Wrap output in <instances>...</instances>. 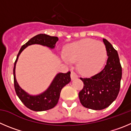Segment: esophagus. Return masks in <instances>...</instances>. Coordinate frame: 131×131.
<instances>
[{
	"instance_id": "obj_1",
	"label": "esophagus",
	"mask_w": 131,
	"mask_h": 131,
	"mask_svg": "<svg viewBox=\"0 0 131 131\" xmlns=\"http://www.w3.org/2000/svg\"><path fill=\"white\" fill-rule=\"evenodd\" d=\"M76 78H78V75H77V74L75 73V71H74V70H72L71 71V79L73 80V79H76Z\"/></svg>"
}]
</instances>
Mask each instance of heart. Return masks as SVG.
<instances>
[{
  "label": "heart",
  "instance_id": "heart-1",
  "mask_svg": "<svg viewBox=\"0 0 131 131\" xmlns=\"http://www.w3.org/2000/svg\"><path fill=\"white\" fill-rule=\"evenodd\" d=\"M107 54L105 45L91 39L73 42L65 50L66 59L70 62L78 61L79 71L85 75L98 71L105 61Z\"/></svg>",
  "mask_w": 131,
  "mask_h": 131
}]
</instances>
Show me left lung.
<instances>
[{
  "instance_id": "obj_1",
  "label": "left lung",
  "mask_w": 131,
  "mask_h": 131,
  "mask_svg": "<svg viewBox=\"0 0 131 131\" xmlns=\"http://www.w3.org/2000/svg\"><path fill=\"white\" fill-rule=\"evenodd\" d=\"M107 48L105 66L90 78H80L83 88L79 92L81 103L83 107L93 110L108 107L116 99L122 75V68L117 51L107 40L103 39Z\"/></svg>"
}]
</instances>
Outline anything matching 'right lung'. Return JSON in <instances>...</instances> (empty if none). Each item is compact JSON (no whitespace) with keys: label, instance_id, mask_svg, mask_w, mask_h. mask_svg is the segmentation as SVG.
Here are the masks:
<instances>
[{"label":"right lung","instance_id":"right-lung-1","mask_svg":"<svg viewBox=\"0 0 131 131\" xmlns=\"http://www.w3.org/2000/svg\"><path fill=\"white\" fill-rule=\"evenodd\" d=\"M58 41L57 37H52L46 34H39L31 38L25 45H23L17 56L13 68V79L15 92L23 104L34 111H44L51 109L57 105L60 96L61 89L70 83V72L67 73H59L57 74L52 81L50 86L42 94L38 96H30L23 90L18 85L15 78V64L19 55L25 48L34 44L43 45L50 48L55 47L56 42Z\"/></svg>","mask_w":131,"mask_h":131}]
</instances>
